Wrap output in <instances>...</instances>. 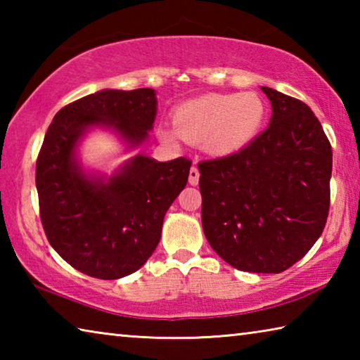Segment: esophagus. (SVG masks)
Here are the masks:
<instances>
[{"mask_svg":"<svg viewBox=\"0 0 360 360\" xmlns=\"http://www.w3.org/2000/svg\"><path fill=\"white\" fill-rule=\"evenodd\" d=\"M198 181H200L198 169L195 168V167H192L191 168V173H188V182H191V186H197Z\"/></svg>","mask_w":360,"mask_h":360,"instance_id":"obj_1","label":"esophagus"}]
</instances>
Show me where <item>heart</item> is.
I'll return each mask as SVG.
<instances>
[{
    "label": "heart",
    "mask_w": 360,
    "mask_h": 360,
    "mask_svg": "<svg viewBox=\"0 0 360 360\" xmlns=\"http://www.w3.org/2000/svg\"><path fill=\"white\" fill-rule=\"evenodd\" d=\"M266 119V106L260 95L208 94L187 100L174 109L172 129H162L167 141L178 136L188 143H202L210 155L231 157L251 146Z\"/></svg>",
    "instance_id": "1"
}]
</instances>
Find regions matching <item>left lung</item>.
Here are the masks:
<instances>
[{"instance_id":"1","label":"left lung","mask_w":360,"mask_h":360,"mask_svg":"<svg viewBox=\"0 0 360 360\" xmlns=\"http://www.w3.org/2000/svg\"><path fill=\"white\" fill-rule=\"evenodd\" d=\"M271 103L268 129L245 150L202 162V224L219 257L241 271L281 273L324 230L332 148L300 100L260 87Z\"/></svg>"}]
</instances>
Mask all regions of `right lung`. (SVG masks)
I'll list each match as a JSON object with an SVG mask.
<instances>
[{
	"label": "right lung",
	"mask_w": 360,
	"mask_h": 360,
	"mask_svg": "<svg viewBox=\"0 0 360 360\" xmlns=\"http://www.w3.org/2000/svg\"><path fill=\"white\" fill-rule=\"evenodd\" d=\"M154 89H105L60 109L36 162L41 222L57 254L98 279L139 270L160 241L163 217L187 184L192 162L136 154L112 173L84 165L89 133L111 131L124 152L143 148L154 129Z\"/></svg>",
	"instance_id": "right-lung-1"
}]
</instances>
